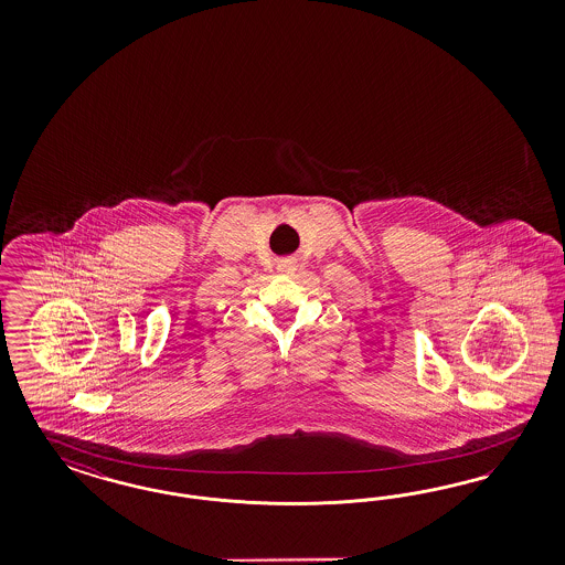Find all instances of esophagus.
I'll return each mask as SVG.
<instances>
[{
	"mask_svg": "<svg viewBox=\"0 0 565 565\" xmlns=\"http://www.w3.org/2000/svg\"><path fill=\"white\" fill-rule=\"evenodd\" d=\"M296 260L294 258H284V260H279V265H277V271L279 274H294L296 271Z\"/></svg>",
	"mask_w": 565,
	"mask_h": 565,
	"instance_id": "obj_1",
	"label": "esophagus"
}]
</instances>
